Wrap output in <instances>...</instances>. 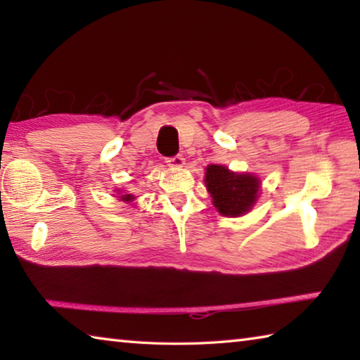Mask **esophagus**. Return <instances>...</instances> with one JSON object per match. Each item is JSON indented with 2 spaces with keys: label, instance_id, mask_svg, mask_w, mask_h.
I'll list each match as a JSON object with an SVG mask.
<instances>
[{
  "label": "esophagus",
  "instance_id": "esophagus-1",
  "mask_svg": "<svg viewBox=\"0 0 360 360\" xmlns=\"http://www.w3.org/2000/svg\"><path fill=\"white\" fill-rule=\"evenodd\" d=\"M167 163H168V167L181 168L182 165H184V157H182L181 154L174 155V157H168V158H167Z\"/></svg>",
  "mask_w": 360,
  "mask_h": 360
}]
</instances>
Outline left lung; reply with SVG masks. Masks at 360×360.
Wrapping results in <instances>:
<instances>
[{
    "label": "left lung",
    "mask_w": 360,
    "mask_h": 360,
    "mask_svg": "<svg viewBox=\"0 0 360 360\" xmlns=\"http://www.w3.org/2000/svg\"><path fill=\"white\" fill-rule=\"evenodd\" d=\"M212 205L224 216H243L257 200L260 182L249 173H231L222 165H210L205 176Z\"/></svg>",
    "instance_id": "1"
}]
</instances>
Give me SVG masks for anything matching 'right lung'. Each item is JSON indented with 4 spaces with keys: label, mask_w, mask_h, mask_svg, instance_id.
Here are the masks:
<instances>
[{
    "label": "right lung",
    "mask_w": 360,
    "mask_h": 360,
    "mask_svg": "<svg viewBox=\"0 0 360 360\" xmlns=\"http://www.w3.org/2000/svg\"><path fill=\"white\" fill-rule=\"evenodd\" d=\"M122 200H124V202H131V198H133V195H130V193H127V195H122L120 197Z\"/></svg>",
    "instance_id": "right-lung-1"
}]
</instances>
